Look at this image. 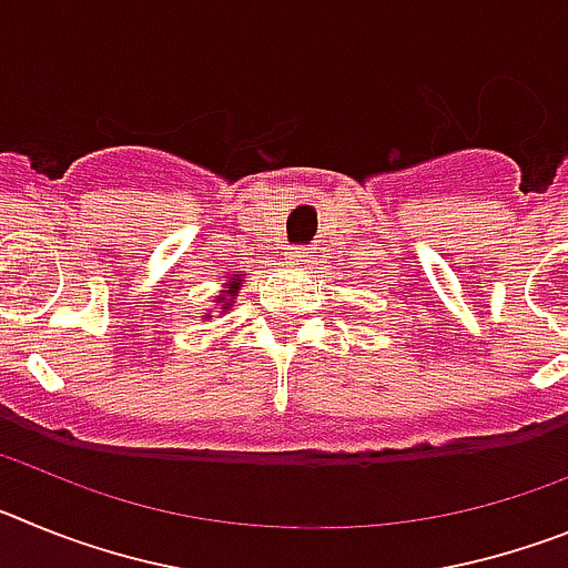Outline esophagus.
<instances>
[{"label":"esophagus","mask_w":568,"mask_h":568,"mask_svg":"<svg viewBox=\"0 0 568 568\" xmlns=\"http://www.w3.org/2000/svg\"><path fill=\"white\" fill-rule=\"evenodd\" d=\"M310 255H313V247H290L287 253H284V258H287L290 264H295V267H307Z\"/></svg>","instance_id":"esophagus-1"}]
</instances>
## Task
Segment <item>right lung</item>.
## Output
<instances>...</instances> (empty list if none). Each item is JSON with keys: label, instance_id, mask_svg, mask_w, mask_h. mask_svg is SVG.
I'll return each mask as SVG.
<instances>
[{"label": "right lung", "instance_id": "obj_1", "mask_svg": "<svg viewBox=\"0 0 568 568\" xmlns=\"http://www.w3.org/2000/svg\"><path fill=\"white\" fill-rule=\"evenodd\" d=\"M239 284H241V275H233V278L227 281V287L222 290V295L215 298V304L222 307V313H227V310L233 307V295L239 293ZM207 318H210V315H207Z\"/></svg>", "mask_w": 568, "mask_h": 568}]
</instances>
